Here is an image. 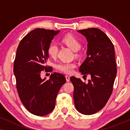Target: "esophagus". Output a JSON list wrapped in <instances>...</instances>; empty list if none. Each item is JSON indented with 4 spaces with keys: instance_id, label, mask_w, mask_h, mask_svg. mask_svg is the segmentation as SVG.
<instances>
[{
    "instance_id": "34e87169",
    "label": "esophagus",
    "mask_w": 130,
    "mask_h": 130,
    "mask_svg": "<svg viewBox=\"0 0 130 130\" xmlns=\"http://www.w3.org/2000/svg\"><path fill=\"white\" fill-rule=\"evenodd\" d=\"M66 81L67 82L70 81V77H69V76H67V75L66 76Z\"/></svg>"
}]
</instances>
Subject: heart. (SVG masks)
I'll list each match as a JSON object with an SVG mask.
<instances>
[{
  "label": "heart",
  "instance_id": "heart-1",
  "mask_svg": "<svg viewBox=\"0 0 130 130\" xmlns=\"http://www.w3.org/2000/svg\"><path fill=\"white\" fill-rule=\"evenodd\" d=\"M62 42L74 51H77L80 50L82 44L77 38L72 34H67L62 38ZM59 47L56 42H52L47 48V53L51 57L56 58L57 56ZM78 56V54H76ZM76 67L75 63H60L56 66V68L60 72L66 74H70L73 72V70Z\"/></svg>",
  "mask_w": 130,
  "mask_h": 130
}]
</instances>
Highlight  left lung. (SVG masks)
<instances>
[{
  "label": "left lung",
  "mask_w": 130,
  "mask_h": 130,
  "mask_svg": "<svg viewBox=\"0 0 130 130\" xmlns=\"http://www.w3.org/2000/svg\"><path fill=\"white\" fill-rule=\"evenodd\" d=\"M88 40L87 57L79 71L89 74L91 80L83 83L79 78L70 77L74 86L76 109L84 115L96 113L104 107L113 91L117 74L114 47L111 40L98 28L79 30Z\"/></svg>",
  "instance_id": "1"
}]
</instances>
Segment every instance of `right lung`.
<instances>
[{"mask_svg":"<svg viewBox=\"0 0 130 130\" xmlns=\"http://www.w3.org/2000/svg\"><path fill=\"white\" fill-rule=\"evenodd\" d=\"M59 31L37 28L26 35L19 42L13 63L16 87L21 102L29 112L44 116L54 109L57 95L65 76L54 72L50 79H42V71L52 72L46 65L48 60L47 48Z\"/></svg>","mask_w":130,"mask_h":130,"instance_id":"obj_1","label":"right lung"}]
</instances>
